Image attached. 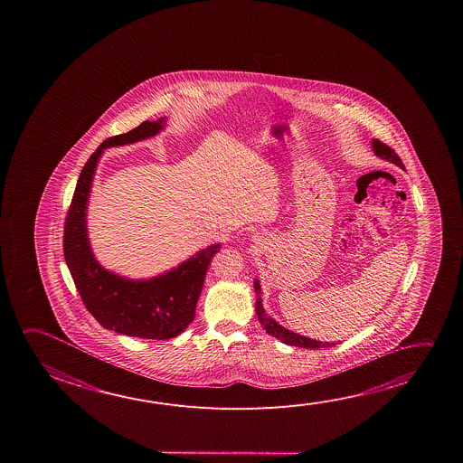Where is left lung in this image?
Masks as SVG:
<instances>
[{
    "label": "left lung",
    "mask_w": 463,
    "mask_h": 463,
    "mask_svg": "<svg viewBox=\"0 0 463 463\" xmlns=\"http://www.w3.org/2000/svg\"><path fill=\"white\" fill-rule=\"evenodd\" d=\"M373 153L378 156V158L384 159L387 163H392L395 166L405 169L403 163L401 158L397 156V153L387 146V145L379 142L378 138H373L372 140ZM253 288H255V294H257V302H255V310H257L258 321L261 323L263 329H266V333L269 335H273L276 339H279L282 344H288V345H296V347H304V349H323V347H333L335 344H329V342L317 341V339H310V337H305L302 334L294 333L288 327L279 325L273 317H269L265 311L263 307V300H261V286H260V280L255 279L253 282Z\"/></svg>",
    "instance_id": "1"
}]
</instances>
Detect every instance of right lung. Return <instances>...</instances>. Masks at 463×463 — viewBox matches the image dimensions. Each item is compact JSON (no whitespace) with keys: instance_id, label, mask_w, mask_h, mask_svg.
<instances>
[{"instance_id":"add662e5","label":"right lung","mask_w":463,"mask_h":463,"mask_svg":"<svg viewBox=\"0 0 463 463\" xmlns=\"http://www.w3.org/2000/svg\"><path fill=\"white\" fill-rule=\"evenodd\" d=\"M167 118L145 121L128 134L99 145L80 171L64 226V260L87 310L105 329L142 339H173L195 318L197 300L212 258L221 243H212L183 263L146 279H130L99 265L91 250L87 212L91 184L107 148L136 144L158 136Z\"/></svg>"}]
</instances>
